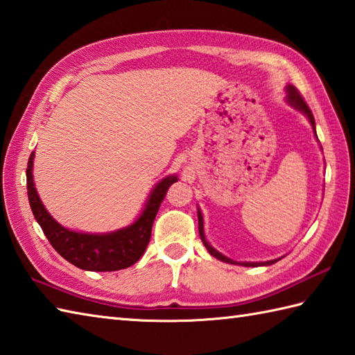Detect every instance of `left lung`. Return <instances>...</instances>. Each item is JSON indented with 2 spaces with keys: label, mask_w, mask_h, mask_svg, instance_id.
<instances>
[{
  "label": "left lung",
  "mask_w": 355,
  "mask_h": 355,
  "mask_svg": "<svg viewBox=\"0 0 355 355\" xmlns=\"http://www.w3.org/2000/svg\"><path fill=\"white\" fill-rule=\"evenodd\" d=\"M284 92H286V96H284V101H286L291 107L298 110V112L303 114L304 116L308 118V121L311 123L312 126V130H314V135L317 137V132H315V120H314V115H312V112L308 107V104L303 101V98L300 96V94L297 92V89L293 86V85H288L286 87H284ZM197 215H198V232H200V239L201 241H203V245L206 246L207 252H209L211 255H214L215 259H218L220 261H225V263H229V265H240V266H248V268H257V266H270L274 265V263H277L279 260H282L283 257H279V259H274V260H268V261H235L232 259H229V257H226L225 254L218 252L217 249H215L209 241H207L206 235H205V220H203V214H201L200 207H197Z\"/></svg>",
  "instance_id": "left-lung-1"
}]
</instances>
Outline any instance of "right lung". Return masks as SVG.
Wrapping results in <instances>:
<instances>
[{
	"label": "right lung",
	"instance_id": "right-lung-1",
	"mask_svg": "<svg viewBox=\"0 0 355 355\" xmlns=\"http://www.w3.org/2000/svg\"><path fill=\"white\" fill-rule=\"evenodd\" d=\"M33 159L32 152L27 163V197L37 223L43 229L47 240L55 251L73 266L94 270V272H110L129 268L141 259L149 245L152 225L159 205L172 183L178 182L175 173L159 180L152 187L148 200L140 215L126 227H120L112 232H81L60 225L41 201L33 182Z\"/></svg>",
	"mask_w": 355,
	"mask_h": 355
}]
</instances>
